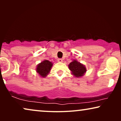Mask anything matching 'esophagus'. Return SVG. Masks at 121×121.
I'll return each mask as SVG.
<instances>
[{
    "mask_svg": "<svg viewBox=\"0 0 121 121\" xmlns=\"http://www.w3.org/2000/svg\"><path fill=\"white\" fill-rule=\"evenodd\" d=\"M58 62H63V59L62 58H58Z\"/></svg>",
    "mask_w": 121,
    "mask_h": 121,
    "instance_id": "1",
    "label": "esophagus"
}]
</instances>
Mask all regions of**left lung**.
Here are the masks:
<instances>
[{"label": "left lung", "mask_w": 121, "mask_h": 121, "mask_svg": "<svg viewBox=\"0 0 121 121\" xmlns=\"http://www.w3.org/2000/svg\"><path fill=\"white\" fill-rule=\"evenodd\" d=\"M69 68L72 71L73 75L77 77H82L86 71L85 67L77 60L71 62L69 65Z\"/></svg>", "instance_id": "left-lung-1"}]
</instances>
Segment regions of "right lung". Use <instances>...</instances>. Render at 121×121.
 Masks as SVG:
<instances>
[{
  "instance_id": "right-lung-1",
  "label": "right lung",
  "mask_w": 121,
  "mask_h": 121,
  "mask_svg": "<svg viewBox=\"0 0 121 121\" xmlns=\"http://www.w3.org/2000/svg\"><path fill=\"white\" fill-rule=\"evenodd\" d=\"M52 65L53 64L51 62H49V61L47 60H44L37 65L36 70H37L38 73L41 77H46L49 71H50L51 68L52 67Z\"/></svg>"
}]
</instances>
